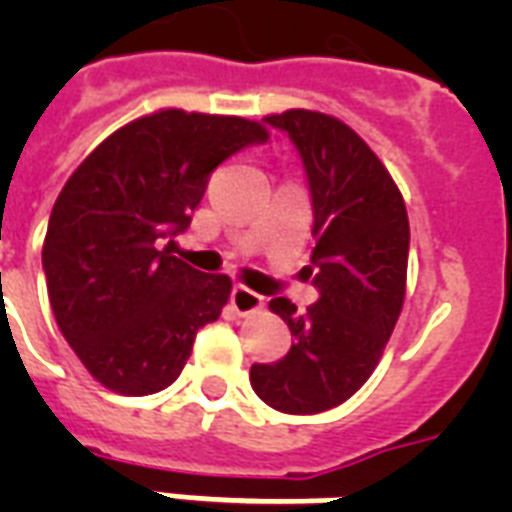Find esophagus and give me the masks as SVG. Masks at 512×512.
I'll list each match as a JSON object with an SVG mask.
<instances>
[{
  "label": "esophagus",
  "mask_w": 512,
  "mask_h": 512,
  "mask_svg": "<svg viewBox=\"0 0 512 512\" xmlns=\"http://www.w3.org/2000/svg\"><path fill=\"white\" fill-rule=\"evenodd\" d=\"M231 305L233 311L239 313V316H255V313L263 311V295H257L252 289L247 287H233L231 292Z\"/></svg>",
  "instance_id": "obj_1"
}]
</instances>
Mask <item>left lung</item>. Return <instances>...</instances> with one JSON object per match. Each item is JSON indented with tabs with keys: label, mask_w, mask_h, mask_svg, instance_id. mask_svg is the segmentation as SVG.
<instances>
[{
	"label": "left lung",
	"mask_w": 512,
	"mask_h": 512,
	"mask_svg": "<svg viewBox=\"0 0 512 512\" xmlns=\"http://www.w3.org/2000/svg\"><path fill=\"white\" fill-rule=\"evenodd\" d=\"M303 156L313 199L311 252L319 303L300 313L287 297L271 308L292 348L255 364L249 382L276 412L319 414L348 401L380 364L406 295L409 217L396 180L372 148L335 116L289 108L265 116Z\"/></svg>",
	"instance_id": "1"
}]
</instances>
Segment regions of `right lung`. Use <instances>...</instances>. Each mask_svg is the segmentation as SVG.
Instances as JSON below:
<instances>
[{"mask_svg":"<svg viewBox=\"0 0 512 512\" xmlns=\"http://www.w3.org/2000/svg\"><path fill=\"white\" fill-rule=\"evenodd\" d=\"M268 130L244 116L162 108L111 132L68 177L42 247L47 295L84 369L122 396L180 377L231 297L225 273L172 255L220 162Z\"/></svg>","mask_w":512,"mask_h":512,"instance_id":"add662e5","label":"right lung"}]
</instances>
